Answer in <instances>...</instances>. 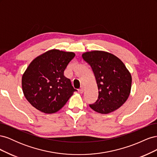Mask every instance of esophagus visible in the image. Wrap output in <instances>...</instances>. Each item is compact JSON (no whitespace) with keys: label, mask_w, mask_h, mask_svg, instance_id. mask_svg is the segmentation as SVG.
Segmentation results:
<instances>
[{"label":"esophagus","mask_w":157,"mask_h":157,"mask_svg":"<svg viewBox=\"0 0 157 157\" xmlns=\"http://www.w3.org/2000/svg\"><path fill=\"white\" fill-rule=\"evenodd\" d=\"M78 92L80 93V94H82L84 92V87L82 86L81 88H80V89L78 90Z\"/></svg>","instance_id":"34e87169"}]
</instances>
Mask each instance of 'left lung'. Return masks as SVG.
I'll return each mask as SVG.
<instances>
[{"mask_svg": "<svg viewBox=\"0 0 157 157\" xmlns=\"http://www.w3.org/2000/svg\"><path fill=\"white\" fill-rule=\"evenodd\" d=\"M82 58L91 66L98 88L94 111L108 114L120 108L130 96L132 76L122 61L113 54L101 50L86 52Z\"/></svg>", "mask_w": 157, "mask_h": 157, "instance_id": "1", "label": "left lung"}]
</instances>
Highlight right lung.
<instances>
[{"mask_svg":"<svg viewBox=\"0 0 157 157\" xmlns=\"http://www.w3.org/2000/svg\"><path fill=\"white\" fill-rule=\"evenodd\" d=\"M75 54L52 49L37 56L21 78L23 95L31 105L44 113L51 114L62 108L77 91L64 71Z\"/></svg>","mask_w":157,"mask_h":157,"instance_id":"add662e5","label":"right lung"}]
</instances>
